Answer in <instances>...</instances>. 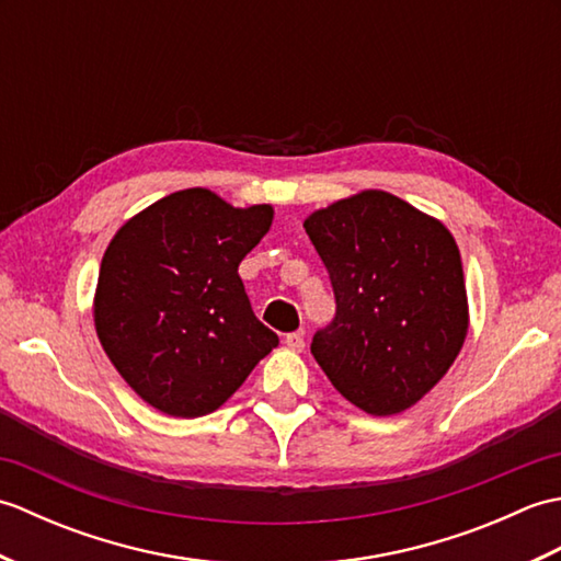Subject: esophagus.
Listing matches in <instances>:
<instances>
[{
    "mask_svg": "<svg viewBox=\"0 0 561 561\" xmlns=\"http://www.w3.org/2000/svg\"><path fill=\"white\" fill-rule=\"evenodd\" d=\"M284 344H287V350H291V352H304V347H306L301 332H289V335L284 337Z\"/></svg>",
    "mask_w": 561,
    "mask_h": 561,
    "instance_id": "34e87169",
    "label": "esophagus"
}]
</instances>
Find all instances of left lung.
I'll return each mask as SVG.
<instances>
[{"label": "left lung", "instance_id": "8db88e82", "mask_svg": "<svg viewBox=\"0 0 561 561\" xmlns=\"http://www.w3.org/2000/svg\"><path fill=\"white\" fill-rule=\"evenodd\" d=\"M337 316L311 354L330 383L374 416L410 410L456 362L470 311L456 238L386 190H362L306 217Z\"/></svg>", "mask_w": 561, "mask_h": 561}]
</instances>
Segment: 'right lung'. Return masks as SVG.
Masks as SVG:
<instances>
[{
	"label": "right lung",
	"mask_w": 561,
	"mask_h": 561,
	"mask_svg": "<svg viewBox=\"0 0 561 561\" xmlns=\"http://www.w3.org/2000/svg\"><path fill=\"white\" fill-rule=\"evenodd\" d=\"M272 219V205L233 207L187 187L137 211L105 248L93 325L153 410L183 420L219 410L279 344L238 277Z\"/></svg>",
	"instance_id": "add662e5"
}]
</instances>
